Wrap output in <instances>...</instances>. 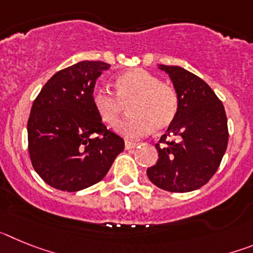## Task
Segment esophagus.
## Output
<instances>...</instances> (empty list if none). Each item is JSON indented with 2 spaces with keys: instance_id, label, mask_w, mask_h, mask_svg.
I'll use <instances>...</instances> for the list:
<instances>
[{
  "instance_id": "obj_1",
  "label": "esophagus",
  "mask_w": 253,
  "mask_h": 253,
  "mask_svg": "<svg viewBox=\"0 0 253 253\" xmlns=\"http://www.w3.org/2000/svg\"><path fill=\"white\" fill-rule=\"evenodd\" d=\"M139 143L137 142H130V140H125V149H131L134 147H137Z\"/></svg>"
}]
</instances>
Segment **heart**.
Returning a JSON list of instances; mask_svg holds the SVG:
<instances>
[{"instance_id": "1", "label": "heart", "mask_w": 253, "mask_h": 253, "mask_svg": "<svg viewBox=\"0 0 253 253\" xmlns=\"http://www.w3.org/2000/svg\"><path fill=\"white\" fill-rule=\"evenodd\" d=\"M115 87L116 95L104 86L93 87L91 101L106 124H115L123 105L129 104L131 115L118 125V131L125 137H142L153 128L163 130L175 119L177 93L152 73L142 68L129 69L116 77Z\"/></svg>"}]
</instances>
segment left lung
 <instances>
[{"instance_id":"obj_1","label":"left lung","mask_w":253,"mask_h":253,"mask_svg":"<svg viewBox=\"0 0 253 253\" xmlns=\"http://www.w3.org/2000/svg\"><path fill=\"white\" fill-rule=\"evenodd\" d=\"M158 68L173 84L178 109L161 144H156L158 161L147 175L160 189L189 193L207 184L220 165L228 144L227 115L202 78L178 66Z\"/></svg>"}]
</instances>
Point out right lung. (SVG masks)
<instances>
[{"label":"right lung","mask_w":253,"mask_h":253,"mask_svg":"<svg viewBox=\"0 0 253 253\" xmlns=\"http://www.w3.org/2000/svg\"><path fill=\"white\" fill-rule=\"evenodd\" d=\"M110 68L82 60L43 86L28 122L29 153L38 175L54 189L80 191L97 184L124 151V140L107 130L93 107L96 80Z\"/></svg>","instance_id":"right-lung-1"}]
</instances>
